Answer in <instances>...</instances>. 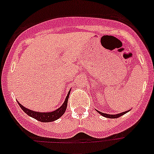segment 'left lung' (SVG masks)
<instances>
[{
	"mask_svg": "<svg viewBox=\"0 0 154 154\" xmlns=\"http://www.w3.org/2000/svg\"><path fill=\"white\" fill-rule=\"evenodd\" d=\"M97 110V109H96ZM97 112H99V113L100 114V115L101 116H104V117H106V118H109V119H116V118H119V117H120V116H122V115H124V114H125V113H127V112H129V110H128V111H125V112H121V113H118V114H107V113H103V112H100V111H98V110H97Z\"/></svg>",
	"mask_w": 154,
	"mask_h": 154,
	"instance_id": "1",
	"label": "left lung"
}]
</instances>
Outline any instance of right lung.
I'll return each mask as SVG.
<instances>
[{"label": "right lung", "instance_id": "right-lung-1", "mask_svg": "<svg viewBox=\"0 0 154 154\" xmlns=\"http://www.w3.org/2000/svg\"><path fill=\"white\" fill-rule=\"evenodd\" d=\"M70 91L71 90H69V91L68 94H67L66 97L65 99V101H64L63 103L61 105V106H60V107L58 108V109H57L56 110L51 111V112H37V111L32 110V109H28V108L23 106L21 103H19V101L17 102H18L19 105H20V106L21 107V109H23L28 116H29L35 119L38 121H40V122H53V121H55V120L60 118V117L63 115L64 112H65L67 107V103H68V99L69 96Z\"/></svg>", "mask_w": 154, "mask_h": 154}]
</instances>
